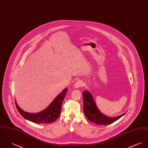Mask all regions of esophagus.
<instances>
[{"label": "esophagus", "mask_w": 148, "mask_h": 148, "mask_svg": "<svg viewBox=\"0 0 148 148\" xmlns=\"http://www.w3.org/2000/svg\"><path fill=\"white\" fill-rule=\"evenodd\" d=\"M83 86V82L81 81H77L76 83H75V84H74V88H79L80 87H82Z\"/></svg>", "instance_id": "obj_1"}]
</instances>
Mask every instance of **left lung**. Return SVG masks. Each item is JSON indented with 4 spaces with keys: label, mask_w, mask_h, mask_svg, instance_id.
I'll return each instance as SVG.
<instances>
[{
    "label": "left lung",
    "mask_w": 148,
    "mask_h": 148,
    "mask_svg": "<svg viewBox=\"0 0 148 148\" xmlns=\"http://www.w3.org/2000/svg\"><path fill=\"white\" fill-rule=\"evenodd\" d=\"M83 112L86 117L91 122L99 125H109L115 122L125 113L116 117H110L103 114L99 110L91 94L87 90L83 92Z\"/></svg>",
    "instance_id": "left-lung-1"
}]
</instances>
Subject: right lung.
<instances>
[{"label": "right lung", "instance_id": "right-lung-1", "mask_svg": "<svg viewBox=\"0 0 148 148\" xmlns=\"http://www.w3.org/2000/svg\"><path fill=\"white\" fill-rule=\"evenodd\" d=\"M67 88H65L58 94L49 106L43 111L37 113H29L23 111L15 101L18 112L25 119L37 124H50L55 121L60 116L62 101L67 92Z\"/></svg>", "mask_w": 148, "mask_h": 148}]
</instances>
